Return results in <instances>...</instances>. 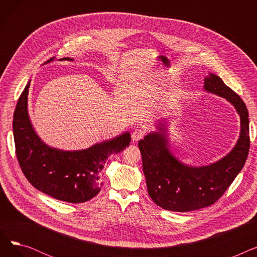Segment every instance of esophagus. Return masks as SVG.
<instances>
[{
	"mask_svg": "<svg viewBox=\"0 0 257 257\" xmlns=\"http://www.w3.org/2000/svg\"><path fill=\"white\" fill-rule=\"evenodd\" d=\"M145 137V131L143 129H136L132 132V141L139 142Z\"/></svg>",
	"mask_w": 257,
	"mask_h": 257,
	"instance_id": "34e87169",
	"label": "esophagus"
}]
</instances>
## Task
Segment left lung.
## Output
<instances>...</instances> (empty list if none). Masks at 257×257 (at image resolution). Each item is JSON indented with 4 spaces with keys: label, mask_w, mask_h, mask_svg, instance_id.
I'll list each match as a JSON object with an SVG mask.
<instances>
[{
    "label": "left lung",
    "mask_w": 257,
    "mask_h": 257,
    "mask_svg": "<svg viewBox=\"0 0 257 257\" xmlns=\"http://www.w3.org/2000/svg\"><path fill=\"white\" fill-rule=\"evenodd\" d=\"M204 90L231 103L240 118V132L233 149L208 166H187L170 150L166 118L156 131L148 133L139 143L148 193L161 208L185 212L213 204L229 187L244 167L250 148L247 107L223 80L209 73Z\"/></svg>",
    "instance_id": "8db88e82"
}]
</instances>
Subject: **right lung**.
Masks as SVG:
<instances>
[{
    "label": "right lung",
    "mask_w": 257,
    "mask_h": 257,
    "mask_svg": "<svg viewBox=\"0 0 257 257\" xmlns=\"http://www.w3.org/2000/svg\"><path fill=\"white\" fill-rule=\"evenodd\" d=\"M59 60H71L64 57ZM53 61L50 59L48 62ZM30 81L13 114V137L20 167L38 191L69 203H83L101 191L100 173L106 159L129 146V132L94 144L84 150L64 151L48 146L37 136L28 113Z\"/></svg>",
    "instance_id": "obj_1"
}]
</instances>
